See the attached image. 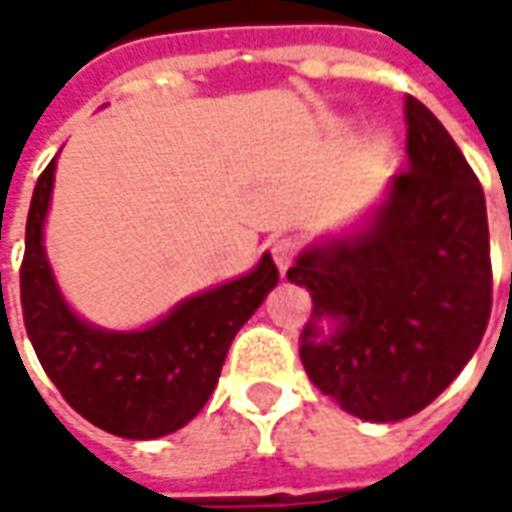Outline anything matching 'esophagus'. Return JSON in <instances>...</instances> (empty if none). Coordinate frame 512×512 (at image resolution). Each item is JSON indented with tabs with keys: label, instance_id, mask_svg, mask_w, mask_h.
Masks as SVG:
<instances>
[{
	"label": "esophagus",
	"instance_id": "1",
	"mask_svg": "<svg viewBox=\"0 0 512 512\" xmlns=\"http://www.w3.org/2000/svg\"><path fill=\"white\" fill-rule=\"evenodd\" d=\"M300 252V243L294 241V238H277V241H271V257H274V263H277V269L285 271L291 263H294V257Z\"/></svg>",
	"mask_w": 512,
	"mask_h": 512
}]
</instances>
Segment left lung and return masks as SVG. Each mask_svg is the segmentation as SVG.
Returning a JSON list of instances; mask_svg holds the SVG:
<instances>
[{"label": "left lung", "instance_id": "left-lung-1", "mask_svg": "<svg viewBox=\"0 0 512 512\" xmlns=\"http://www.w3.org/2000/svg\"><path fill=\"white\" fill-rule=\"evenodd\" d=\"M403 117L409 170L392 179L373 224L288 269L314 300L300 333L305 373L373 423L426 409L474 356L493 305L482 184L420 100L406 95Z\"/></svg>", "mask_w": 512, "mask_h": 512}]
</instances>
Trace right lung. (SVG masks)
I'll return each mask as SVG.
<instances>
[{
	"label": "right lung",
	"instance_id": "obj_1",
	"mask_svg": "<svg viewBox=\"0 0 512 512\" xmlns=\"http://www.w3.org/2000/svg\"><path fill=\"white\" fill-rule=\"evenodd\" d=\"M55 159L38 176L19 269L27 336L64 401L97 429L128 440H154L201 412L235 333L277 285L269 255L252 274L218 285L134 333L92 328L66 308L41 246Z\"/></svg>",
	"mask_w": 512,
	"mask_h": 512
}]
</instances>
